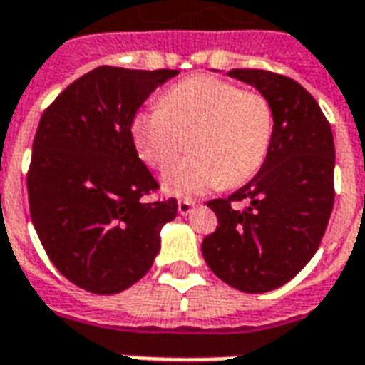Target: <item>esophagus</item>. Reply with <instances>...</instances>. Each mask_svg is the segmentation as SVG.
I'll use <instances>...</instances> for the list:
<instances>
[{
  "instance_id": "obj_1",
  "label": "esophagus",
  "mask_w": 365,
  "mask_h": 365,
  "mask_svg": "<svg viewBox=\"0 0 365 365\" xmlns=\"http://www.w3.org/2000/svg\"><path fill=\"white\" fill-rule=\"evenodd\" d=\"M177 207H179L180 215H190L194 212V202H190V200H180Z\"/></svg>"
}]
</instances>
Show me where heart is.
<instances>
[{
  "label": "heart",
  "instance_id": "b5f03b06",
  "mask_svg": "<svg viewBox=\"0 0 365 365\" xmlns=\"http://www.w3.org/2000/svg\"><path fill=\"white\" fill-rule=\"evenodd\" d=\"M130 134L140 160L167 169L188 136L190 158L165 173L169 194L190 198L215 186H240L264 165L273 138V108L257 90H240L213 75L188 76L161 103L133 117Z\"/></svg>",
  "mask_w": 365,
  "mask_h": 365
}]
</instances>
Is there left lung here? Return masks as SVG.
I'll return each mask as SVG.
<instances>
[{
  "mask_svg": "<svg viewBox=\"0 0 365 365\" xmlns=\"http://www.w3.org/2000/svg\"><path fill=\"white\" fill-rule=\"evenodd\" d=\"M227 75L269 100L273 138L248 185L207 202L219 225L204 238L202 254L221 281L259 294L289 283L322 245L335 202V142L322 108L297 81L264 68Z\"/></svg>",
  "mask_w": 365,
  "mask_h": 365,
  "instance_id": "1",
  "label": "left lung"
}]
</instances>
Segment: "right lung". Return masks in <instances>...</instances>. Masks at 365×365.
Here are the masks:
<instances>
[{
  "label": "right lung",
  "mask_w": 365,
  "mask_h": 365,
  "mask_svg": "<svg viewBox=\"0 0 365 365\" xmlns=\"http://www.w3.org/2000/svg\"><path fill=\"white\" fill-rule=\"evenodd\" d=\"M179 71L98 67L68 84L38 125L26 186L30 219L63 277L117 294L146 275L177 200L146 202L160 185L134 148L130 123Z\"/></svg>",
  "instance_id": "1"
}]
</instances>
